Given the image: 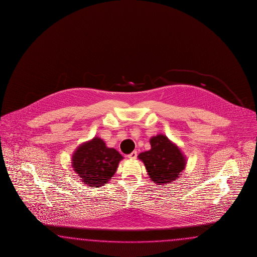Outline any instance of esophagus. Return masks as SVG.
Listing matches in <instances>:
<instances>
[{"label":"esophagus","mask_w":257,"mask_h":257,"mask_svg":"<svg viewBox=\"0 0 257 257\" xmlns=\"http://www.w3.org/2000/svg\"><path fill=\"white\" fill-rule=\"evenodd\" d=\"M137 156H138V154H137V151H134L132 152L130 155H128V158H130V159H136L137 158Z\"/></svg>","instance_id":"obj_1"}]
</instances>
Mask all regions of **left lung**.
Listing matches in <instances>:
<instances>
[{
	"label": "left lung",
	"mask_w": 257,
	"mask_h": 257,
	"mask_svg": "<svg viewBox=\"0 0 257 257\" xmlns=\"http://www.w3.org/2000/svg\"><path fill=\"white\" fill-rule=\"evenodd\" d=\"M152 148L141 153L139 158L144 163L151 180L156 185H167L177 180L186 167V158L174 143L164 135L150 140Z\"/></svg>",
	"instance_id": "8db88e82"
}]
</instances>
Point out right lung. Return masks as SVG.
I'll list each match as a JSON object with an SVG mask.
<instances>
[{
	"label": "right lung",
	"mask_w": 257,
	"mask_h": 257,
	"mask_svg": "<svg viewBox=\"0 0 257 257\" xmlns=\"http://www.w3.org/2000/svg\"><path fill=\"white\" fill-rule=\"evenodd\" d=\"M122 156L115 149L107 148L100 138L81 144L72 155V168L89 187L104 186L117 171Z\"/></svg>",
	"instance_id": "add662e5"
}]
</instances>
